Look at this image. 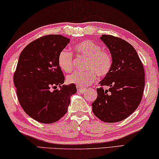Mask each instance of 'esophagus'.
<instances>
[{"mask_svg": "<svg viewBox=\"0 0 159 159\" xmlns=\"http://www.w3.org/2000/svg\"><path fill=\"white\" fill-rule=\"evenodd\" d=\"M86 89H84V88H81V87H77V92H79L80 93H84L86 92Z\"/></svg>", "mask_w": 159, "mask_h": 159, "instance_id": "esophagus-1", "label": "esophagus"}]
</instances>
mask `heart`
<instances>
[{
	"label": "heart",
	"mask_w": 159,
	"mask_h": 159,
	"mask_svg": "<svg viewBox=\"0 0 159 159\" xmlns=\"http://www.w3.org/2000/svg\"><path fill=\"white\" fill-rule=\"evenodd\" d=\"M77 54L87 58L86 71L75 72L67 77V82L79 87H86L96 80L97 75L104 77L111 72L113 61L108 51L101 50V46L92 40H84L73 47ZM58 63L62 71L70 72L72 70V54L67 49H62L58 54Z\"/></svg>",
	"instance_id": "obj_1"
}]
</instances>
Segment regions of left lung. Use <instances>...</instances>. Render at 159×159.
<instances>
[{"mask_svg": "<svg viewBox=\"0 0 159 159\" xmlns=\"http://www.w3.org/2000/svg\"><path fill=\"white\" fill-rule=\"evenodd\" d=\"M100 39L110 51L113 64L111 72L99 82L109 89L97 88L92 111L101 120L116 123L130 116L141 102L145 84L144 67L130 43L111 35H102Z\"/></svg>", "mask_w": 159, "mask_h": 159, "instance_id": "obj_1", "label": "left lung"}]
</instances>
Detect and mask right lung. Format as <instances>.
<instances>
[{
    "instance_id": "obj_1",
    "label": "right lung",
    "mask_w": 159,
    "mask_h": 159,
    "mask_svg": "<svg viewBox=\"0 0 159 159\" xmlns=\"http://www.w3.org/2000/svg\"><path fill=\"white\" fill-rule=\"evenodd\" d=\"M70 40L59 34L44 36L20 53L13 77L17 98L25 113L39 123L59 120L67 113L70 97L77 92L75 84L62 85L65 77L58 63L60 51Z\"/></svg>"
}]
</instances>
